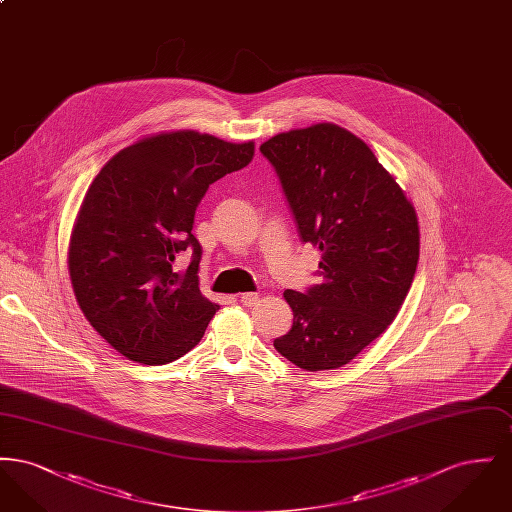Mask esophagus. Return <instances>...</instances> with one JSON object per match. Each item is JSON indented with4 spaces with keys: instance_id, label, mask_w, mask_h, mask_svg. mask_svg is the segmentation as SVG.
I'll list each match as a JSON object with an SVG mask.
<instances>
[{
    "instance_id": "1",
    "label": "esophagus",
    "mask_w": 512,
    "mask_h": 512,
    "mask_svg": "<svg viewBox=\"0 0 512 512\" xmlns=\"http://www.w3.org/2000/svg\"><path fill=\"white\" fill-rule=\"evenodd\" d=\"M240 301L245 307H255L259 303V295L257 293L245 292L240 295Z\"/></svg>"
}]
</instances>
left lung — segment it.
Instances as JSON below:
<instances>
[{
    "label": "left lung",
    "mask_w": 512,
    "mask_h": 512,
    "mask_svg": "<svg viewBox=\"0 0 512 512\" xmlns=\"http://www.w3.org/2000/svg\"><path fill=\"white\" fill-rule=\"evenodd\" d=\"M280 176L322 284L286 290L292 330L276 351L311 372L351 363L397 317L413 284L420 230L413 203L361 138L334 122L280 132L261 146Z\"/></svg>",
    "instance_id": "8db88e82"
}]
</instances>
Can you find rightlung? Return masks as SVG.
Masks as SVG:
<instances>
[{
    "instance_id": "add662e5",
    "label": "right lung",
    "mask_w": 512,
    "mask_h": 512,
    "mask_svg": "<svg viewBox=\"0 0 512 512\" xmlns=\"http://www.w3.org/2000/svg\"><path fill=\"white\" fill-rule=\"evenodd\" d=\"M253 155L255 142L161 132L121 149L92 180L74 219L69 276L84 317L126 359L167 365L203 338L220 305L199 290L195 209ZM186 248L195 259L178 275L171 265Z\"/></svg>"
}]
</instances>
